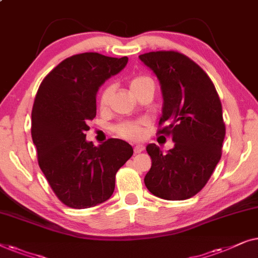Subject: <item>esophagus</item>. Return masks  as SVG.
Segmentation results:
<instances>
[{
    "instance_id": "obj_1",
    "label": "esophagus",
    "mask_w": 258,
    "mask_h": 258,
    "mask_svg": "<svg viewBox=\"0 0 258 258\" xmlns=\"http://www.w3.org/2000/svg\"><path fill=\"white\" fill-rule=\"evenodd\" d=\"M145 150V146L144 145H141V144H138V145H136V146H134V153H141V152H143Z\"/></svg>"
}]
</instances>
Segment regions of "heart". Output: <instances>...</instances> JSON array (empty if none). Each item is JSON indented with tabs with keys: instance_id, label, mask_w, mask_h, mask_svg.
<instances>
[{
	"instance_id": "heart-1",
	"label": "heart",
	"mask_w": 258,
	"mask_h": 258,
	"mask_svg": "<svg viewBox=\"0 0 258 258\" xmlns=\"http://www.w3.org/2000/svg\"><path fill=\"white\" fill-rule=\"evenodd\" d=\"M128 88H130L131 93H132L133 96L137 98L140 93H143L144 91H148V90L154 91L155 83L153 79L150 77V76L137 75L130 79ZM112 94H113V86L112 85L105 86L99 96L100 108L105 110V108L108 106ZM144 126H145V120L126 121V122H121V124L115 126L114 131L118 136L124 138V139L137 140V139H140L141 136H143Z\"/></svg>"
}]
</instances>
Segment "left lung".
I'll return each instance as SVG.
<instances>
[{"label": "left lung", "mask_w": 258, "mask_h": 258, "mask_svg": "<svg viewBox=\"0 0 258 258\" xmlns=\"http://www.w3.org/2000/svg\"><path fill=\"white\" fill-rule=\"evenodd\" d=\"M139 58L161 86L158 134L174 141L167 154L147 145L152 166L145 184L164 200H187L206 186L222 155L226 126L219 94L208 75L182 53L152 51Z\"/></svg>", "instance_id": "obj_1"}]
</instances>
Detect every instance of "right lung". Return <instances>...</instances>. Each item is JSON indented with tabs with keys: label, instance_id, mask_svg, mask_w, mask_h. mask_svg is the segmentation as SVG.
Returning <instances> with one entry per match:
<instances>
[{
	"label": "right lung",
	"instance_id": "add662e5",
	"mask_svg": "<svg viewBox=\"0 0 258 258\" xmlns=\"http://www.w3.org/2000/svg\"><path fill=\"white\" fill-rule=\"evenodd\" d=\"M127 61V57L97 52L74 55L46 75L36 93L31 137L38 165L56 197L70 208H90L108 200L115 174L133 154L124 140L111 138L97 147L85 134L97 113L98 89Z\"/></svg>",
	"mask_w": 258,
	"mask_h": 258
}]
</instances>
